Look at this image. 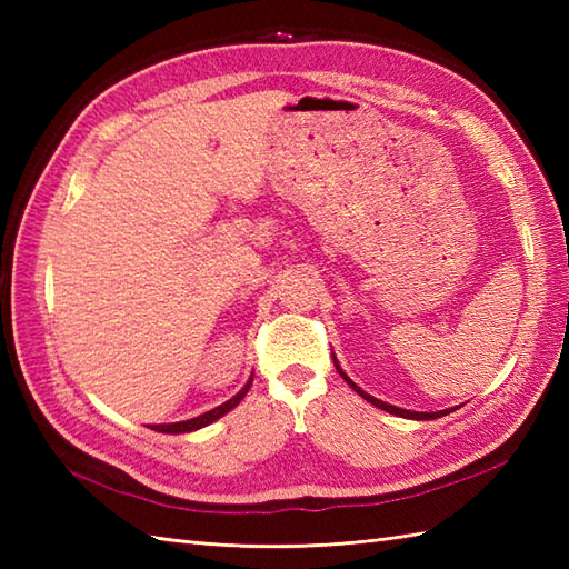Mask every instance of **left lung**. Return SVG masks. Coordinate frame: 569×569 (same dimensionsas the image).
Here are the masks:
<instances>
[{"mask_svg": "<svg viewBox=\"0 0 569 569\" xmlns=\"http://www.w3.org/2000/svg\"><path fill=\"white\" fill-rule=\"evenodd\" d=\"M335 367H337V371H340V377L352 386V389L365 398V401H369L371 406H377V408H381V410H386V413H393V416H401V418H410V420H435V418H440V416H447V413H452V410H438V413H416V410H403V408H396V406H391V403H383V401H379V398H373V396H369L367 391H361L359 386L347 377V373L340 369V365H337V359H335Z\"/></svg>", "mask_w": 569, "mask_h": 569, "instance_id": "8db88e82", "label": "left lung"}]
</instances>
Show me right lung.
I'll list each match as a JSON object with an SVG mask.
<instances>
[{"label":"right lung","instance_id":"right-lung-1","mask_svg":"<svg viewBox=\"0 0 569 569\" xmlns=\"http://www.w3.org/2000/svg\"><path fill=\"white\" fill-rule=\"evenodd\" d=\"M249 386H251V379H249V383L244 386V389H241L234 398H229L227 403H222V406H217V408H212V410H208V413H202V416H198V418H190V420H180V422H168V426H153V430H159V432H190V430H198V428H204V426H210L212 420H217V418H222L227 410H232L241 398L247 396V391H249Z\"/></svg>","mask_w":569,"mask_h":569}]
</instances>
